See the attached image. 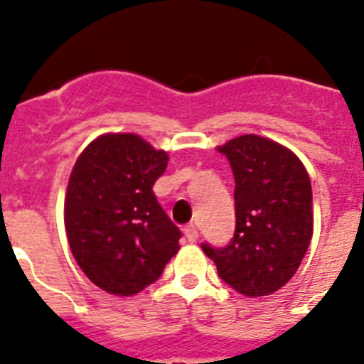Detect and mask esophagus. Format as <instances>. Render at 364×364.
<instances>
[{
	"label": "esophagus",
	"instance_id": "34e87169",
	"mask_svg": "<svg viewBox=\"0 0 364 364\" xmlns=\"http://www.w3.org/2000/svg\"><path fill=\"white\" fill-rule=\"evenodd\" d=\"M185 235H186V239H188L190 243H196V241H198V237H199V232H198V228H196V225H186Z\"/></svg>",
	"mask_w": 364,
	"mask_h": 364
}]
</instances>
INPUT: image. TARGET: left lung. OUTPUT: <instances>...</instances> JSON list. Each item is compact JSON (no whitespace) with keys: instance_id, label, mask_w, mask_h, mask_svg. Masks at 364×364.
<instances>
[{"instance_id":"obj_1","label":"left lung","mask_w":364,"mask_h":364,"mask_svg":"<svg viewBox=\"0 0 364 364\" xmlns=\"http://www.w3.org/2000/svg\"><path fill=\"white\" fill-rule=\"evenodd\" d=\"M235 179V232L227 247L201 248L235 292L261 297L292 279L314 232L312 185L292 150L247 134L218 146Z\"/></svg>"}]
</instances>
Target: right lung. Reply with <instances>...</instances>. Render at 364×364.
Instances as JSON below:
<instances>
[{
	"mask_svg": "<svg viewBox=\"0 0 364 364\" xmlns=\"http://www.w3.org/2000/svg\"><path fill=\"white\" fill-rule=\"evenodd\" d=\"M168 156L136 134H103L68 179L65 228L85 276L105 292L134 296L158 281L181 230L154 194Z\"/></svg>",
	"mask_w": 364,
	"mask_h": 364,
	"instance_id": "right-lung-1",
	"label": "right lung"
}]
</instances>
